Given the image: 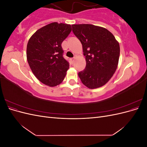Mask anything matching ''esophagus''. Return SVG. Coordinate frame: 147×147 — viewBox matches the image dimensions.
I'll use <instances>...</instances> for the list:
<instances>
[{"instance_id":"34e87169","label":"esophagus","mask_w":147,"mask_h":147,"mask_svg":"<svg viewBox=\"0 0 147 147\" xmlns=\"http://www.w3.org/2000/svg\"><path fill=\"white\" fill-rule=\"evenodd\" d=\"M74 60H75V57H73V58L70 59V61H71V62H72V63H74Z\"/></svg>"}]
</instances>
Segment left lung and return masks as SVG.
I'll list each match as a JSON object with an SVG mask.
<instances>
[{
	"label": "left lung",
	"instance_id": "1",
	"mask_svg": "<svg viewBox=\"0 0 147 147\" xmlns=\"http://www.w3.org/2000/svg\"><path fill=\"white\" fill-rule=\"evenodd\" d=\"M72 31L81 42L86 65L78 72L82 82L90 89L104 86L117 68L119 45L113 35L92 24H73Z\"/></svg>",
	"mask_w": 147,
	"mask_h": 147
}]
</instances>
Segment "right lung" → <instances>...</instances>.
<instances>
[{
  "instance_id": "1",
  "label": "right lung",
  "mask_w": 147,
  "mask_h": 147,
  "mask_svg": "<svg viewBox=\"0 0 147 147\" xmlns=\"http://www.w3.org/2000/svg\"><path fill=\"white\" fill-rule=\"evenodd\" d=\"M71 30L70 24L52 23L37 30L29 40L28 64L35 76L46 85L55 86L64 80L69 63L64 58L61 44Z\"/></svg>"
}]
</instances>
